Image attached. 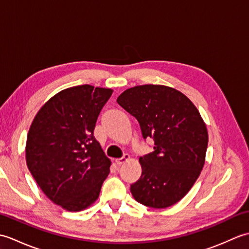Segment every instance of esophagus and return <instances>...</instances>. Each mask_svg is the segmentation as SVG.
<instances>
[{
    "label": "esophagus",
    "instance_id": "obj_1",
    "mask_svg": "<svg viewBox=\"0 0 249 249\" xmlns=\"http://www.w3.org/2000/svg\"><path fill=\"white\" fill-rule=\"evenodd\" d=\"M129 155L128 154H124L123 156H122L121 158H118V160H115V162L116 165H123V163H125L127 160H129Z\"/></svg>",
    "mask_w": 249,
    "mask_h": 249
}]
</instances>
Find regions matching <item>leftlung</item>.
Instances as JSON below:
<instances>
[{"label":"left lung","mask_w":249,"mask_h":249,"mask_svg":"<svg viewBox=\"0 0 249 249\" xmlns=\"http://www.w3.org/2000/svg\"><path fill=\"white\" fill-rule=\"evenodd\" d=\"M116 102L140 125L154 151L139 158L142 173L130 192L139 203L166 209L178 202L202 170L208 130L198 109L176 89L145 84L130 88Z\"/></svg>","instance_id":"8db88e82"}]
</instances>
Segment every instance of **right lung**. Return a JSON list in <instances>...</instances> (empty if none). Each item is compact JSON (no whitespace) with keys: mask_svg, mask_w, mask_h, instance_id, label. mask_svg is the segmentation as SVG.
Returning <instances> with one entry per match:
<instances>
[{"mask_svg":"<svg viewBox=\"0 0 249 249\" xmlns=\"http://www.w3.org/2000/svg\"><path fill=\"white\" fill-rule=\"evenodd\" d=\"M112 92L89 84L63 89L32 122L26 165L47 197L70 212L94 203L110 172L94 128Z\"/></svg>","mask_w":249,"mask_h":249,"instance_id":"right-lung-1","label":"right lung"}]
</instances>
